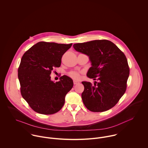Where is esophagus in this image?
Returning a JSON list of instances; mask_svg holds the SVG:
<instances>
[{
  "label": "esophagus",
  "instance_id": "1",
  "mask_svg": "<svg viewBox=\"0 0 148 148\" xmlns=\"http://www.w3.org/2000/svg\"><path fill=\"white\" fill-rule=\"evenodd\" d=\"M78 83H79V82L76 81V80H74V81H73V84H78Z\"/></svg>",
  "mask_w": 148,
  "mask_h": 148
}]
</instances>
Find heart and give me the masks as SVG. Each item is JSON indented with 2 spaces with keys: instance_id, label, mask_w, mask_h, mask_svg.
Segmentation results:
<instances>
[{
  "instance_id": "1",
  "label": "heart",
  "mask_w": 148,
  "mask_h": 148,
  "mask_svg": "<svg viewBox=\"0 0 148 148\" xmlns=\"http://www.w3.org/2000/svg\"><path fill=\"white\" fill-rule=\"evenodd\" d=\"M69 76H70L72 78H73V79H76V80L79 79V77H80V75H79V73L78 72H75V71H72V72H70V73H69Z\"/></svg>"
}]
</instances>
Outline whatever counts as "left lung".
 <instances>
[{
  "label": "left lung",
  "mask_w": 148,
  "mask_h": 148,
  "mask_svg": "<svg viewBox=\"0 0 148 148\" xmlns=\"http://www.w3.org/2000/svg\"><path fill=\"white\" fill-rule=\"evenodd\" d=\"M73 47L76 51L89 57L92 66L86 75L98 80L94 85L82 82L84 86L82 94L84 104L94 112L110 109L126 90L129 68L125 55L113 42L107 40L77 43Z\"/></svg>",
  "instance_id": "obj_1"
}]
</instances>
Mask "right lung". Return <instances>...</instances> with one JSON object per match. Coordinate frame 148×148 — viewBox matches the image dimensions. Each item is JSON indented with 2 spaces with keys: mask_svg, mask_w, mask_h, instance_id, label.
Here are the masks:
<instances>
[{
  "mask_svg": "<svg viewBox=\"0 0 148 148\" xmlns=\"http://www.w3.org/2000/svg\"><path fill=\"white\" fill-rule=\"evenodd\" d=\"M72 45L40 42L22 56L18 68L21 96L36 112L52 114L63 106L65 96L73 87V80L64 75L55 83L50 75L54 68L60 66L64 53Z\"/></svg>",
  "mask_w": 148,
  "mask_h": 148,
  "instance_id": "1",
  "label": "right lung"
}]
</instances>
